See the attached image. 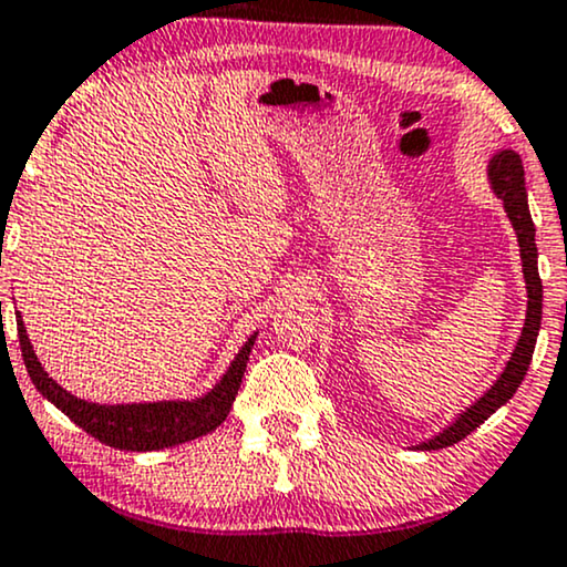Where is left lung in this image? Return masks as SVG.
Here are the masks:
<instances>
[{
    "instance_id": "8db88e82",
    "label": "left lung",
    "mask_w": 567,
    "mask_h": 567,
    "mask_svg": "<svg viewBox=\"0 0 567 567\" xmlns=\"http://www.w3.org/2000/svg\"><path fill=\"white\" fill-rule=\"evenodd\" d=\"M491 184L493 192L504 199L506 216H509L514 231H517V243H519V256H523V275H525V285H528V315H525V328L523 336H519L517 347H514L512 360L506 362V370L501 373V379L493 383L487 392L480 396L474 405L461 413L458 419L453 421L445 432H440L437 437L421 442V451H440V447L455 445L472 434L480 424H485L496 410L509 402L517 386L523 383L525 373H528L530 360H533V349H536V336L538 328H542V277H538V250H536V226H533L530 210H528V192H525V171H523V159L519 154L514 152H501L491 159Z\"/></svg>"
}]
</instances>
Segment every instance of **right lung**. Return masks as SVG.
Returning a JSON list of instances; mask_svg holds the SVG:
<instances>
[{
  "mask_svg": "<svg viewBox=\"0 0 567 567\" xmlns=\"http://www.w3.org/2000/svg\"><path fill=\"white\" fill-rule=\"evenodd\" d=\"M18 341H21L23 362L29 370L31 383L48 396L58 410L69 415L76 426L93 434L103 445L120 447V451H159V447L181 445V442L197 440L202 434L213 432L229 415L234 396L243 383L247 357H250L256 336L247 338V343L234 357L231 368L216 383L213 392L194 402H148V405H95L80 396L69 394L44 373L39 365L23 322L18 320Z\"/></svg>",
  "mask_w": 567,
  "mask_h": 567,
  "instance_id": "obj_1",
  "label": "right lung"
}]
</instances>
